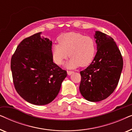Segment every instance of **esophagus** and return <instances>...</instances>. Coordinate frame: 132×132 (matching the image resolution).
Listing matches in <instances>:
<instances>
[{"label": "esophagus", "mask_w": 132, "mask_h": 132, "mask_svg": "<svg viewBox=\"0 0 132 132\" xmlns=\"http://www.w3.org/2000/svg\"><path fill=\"white\" fill-rule=\"evenodd\" d=\"M74 73L73 71H67V74H68V75H71V74H73Z\"/></svg>", "instance_id": "1"}]
</instances>
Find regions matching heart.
<instances>
[{"mask_svg":"<svg viewBox=\"0 0 132 132\" xmlns=\"http://www.w3.org/2000/svg\"><path fill=\"white\" fill-rule=\"evenodd\" d=\"M57 41L59 44H53L51 48L52 57L57 65H62L70 56L71 58L66 65L67 68L85 67L93 61L95 56L96 44L89 36L70 32L61 35Z\"/></svg>","mask_w":132,"mask_h":132,"instance_id":"heart-1","label":"heart"}]
</instances>
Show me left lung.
Returning <instances> with one entry per match:
<instances>
[{"mask_svg": "<svg viewBox=\"0 0 132 132\" xmlns=\"http://www.w3.org/2000/svg\"><path fill=\"white\" fill-rule=\"evenodd\" d=\"M94 38L97 52L91 64L80 72L79 89L86 100L97 102L108 98L117 88L123 60L112 38L95 31Z\"/></svg>", "mask_w": 132, "mask_h": 132, "instance_id": "1", "label": "left lung"}]
</instances>
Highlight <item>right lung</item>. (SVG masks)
<instances>
[{"instance_id":"right-lung-1","label":"right lung","mask_w":132,"mask_h":132,"mask_svg":"<svg viewBox=\"0 0 132 132\" xmlns=\"http://www.w3.org/2000/svg\"><path fill=\"white\" fill-rule=\"evenodd\" d=\"M38 32L23 39L11 61L15 90L35 105H45L55 99L67 74L53 61L52 41Z\"/></svg>"}]
</instances>
